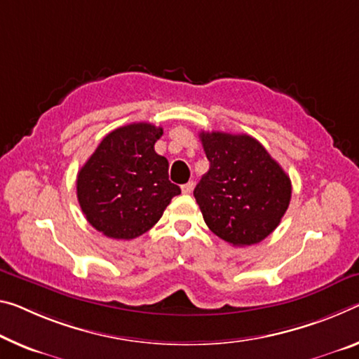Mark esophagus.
Here are the masks:
<instances>
[{"label":"esophagus","mask_w":359,"mask_h":359,"mask_svg":"<svg viewBox=\"0 0 359 359\" xmlns=\"http://www.w3.org/2000/svg\"><path fill=\"white\" fill-rule=\"evenodd\" d=\"M193 187H195V184H193V182H189V184L182 185V193H185V195H190V193L193 191Z\"/></svg>","instance_id":"1"}]
</instances>
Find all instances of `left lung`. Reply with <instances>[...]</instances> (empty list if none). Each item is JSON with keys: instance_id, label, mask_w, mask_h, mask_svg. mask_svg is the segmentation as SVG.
Returning a JSON list of instances; mask_svg holds the SVG:
<instances>
[{"instance_id": "8db88e82", "label": "left lung", "mask_w": 359, "mask_h": 359, "mask_svg": "<svg viewBox=\"0 0 359 359\" xmlns=\"http://www.w3.org/2000/svg\"><path fill=\"white\" fill-rule=\"evenodd\" d=\"M209 170L193 195L209 230L233 246H251L280 225L291 179L248 134L201 133Z\"/></svg>"}]
</instances>
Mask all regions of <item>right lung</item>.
<instances>
[{
  "instance_id": "right-lung-1",
  "label": "right lung",
  "mask_w": 359,
  "mask_h": 359,
  "mask_svg": "<svg viewBox=\"0 0 359 359\" xmlns=\"http://www.w3.org/2000/svg\"><path fill=\"white\" fill-rule=\"evenodd\" d=\"M163 128L133 123L107 134L79 169L76 196L95 230L113 240H134L161 219L174 196L168 159L155 151Z\"/></svg>"
}]
</instances>
